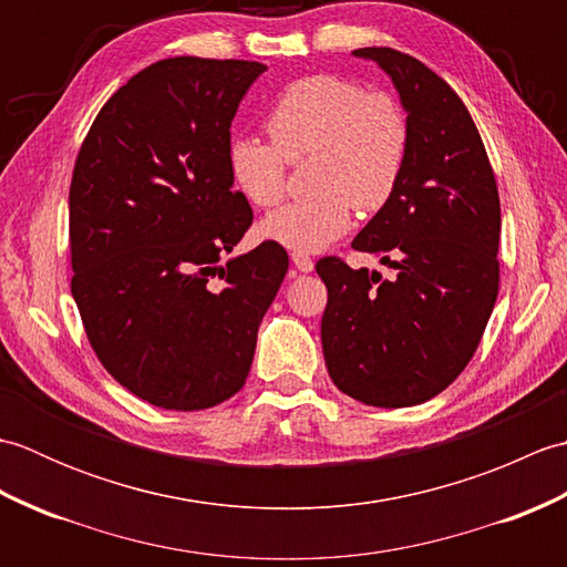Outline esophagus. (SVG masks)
Returning a JSON list of instances; mask_svg holds the SVG:
<instances>
[{
  "instance_id": "obj_1",
  "label": "esophagus",
  "mask_w": 567,
  "mask_h": 567,
  "mask_svg": "<svg viewBox=\"0 0 567 567\" xmlns=\"http://www.w3.org/2000/svg\"><path fill=\"white\" fill-rule=\"evenodd\" d=\"M292 262L299 272H311L315 270V260H311L307 252H292Z\"/></svg>"
}]
</instances>
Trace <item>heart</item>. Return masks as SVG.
Segmentation results:
<instances>
[{
	"label": "heart",
	"instance_id": "heart-1",
	"mask_svg": "<svg viewBox=\"0 0 567 567\" xmlns=\"http://www.w3.org/2000/svg\"><path fill=\"white\" fill-rule=\"evenodd\" d=\"M262 143L234 136L226 165L234 187L252 207H272L285 195V161L315 155V199L292 202L258 224V238L295 252H317L339 240L353 224V207L375 212L400 183L409 126L402 106L384 92L358 82L311 75L292 82L275 100Z\"/></svg>",
	"mask_w": 567,
	"mask_h": 567
}]
</instances>
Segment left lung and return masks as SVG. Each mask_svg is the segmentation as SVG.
<instances>
[{
    "label": "left lung",
    "instance_id": "8db88e82",
    "mask_svg": "<svg viewBox=\"0 0 567 567\" xmlns=\"http://www.w3.org/2000/svg\"><path fill=\"white\" fill-rule=\"evenodd\" d=\"M394 84L409 148L392 197L353 248L396 270L321 258V346L336 388L370 406H414L470 363L499 290V195L473 116L451 84L392 48H358Z\"/></svg>",
    "mask_w": 567,
    "mask_h": 567
}]
</instances>
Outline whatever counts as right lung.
<instances>
[{
    "label": "right lung",
    "instance_id": "add662e5",
    "mask_svg": "<svg viewBox=\"0 0 567 567\" xmlns=\"http://www.w3.org/2000/svg\"><path fill=\"white\" fill-rule=\"evenodd\" d=\"M268 70L167 58L102 106L70 185L72 299L110 375L153 406L197 412L248 378L287 250L234 252L252 221L226 165L231 122ZM220 275L221 284L210 277Z\"/></svg>",
    "mask_w": 567,
    "mask_h": 567
}]
</instances>
